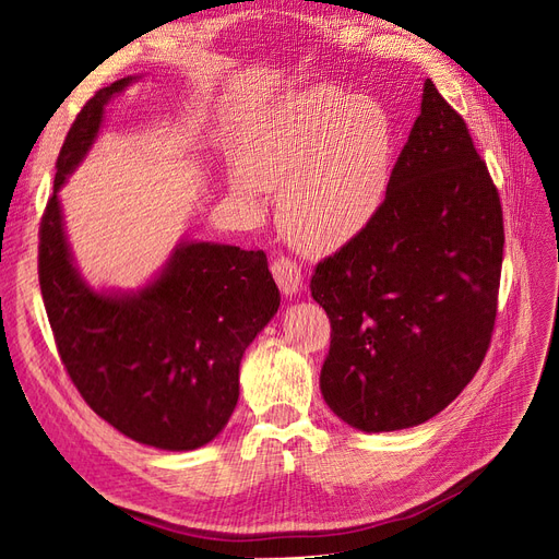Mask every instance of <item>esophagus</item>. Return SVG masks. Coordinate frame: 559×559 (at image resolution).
Instances as JSON below:
<instances>
[{
  "label": "esophagus",
  "instance_id": "34e87169",
  "mask_svg": "<svg viewBox=\"0 0 559 559\" xmlns=\"http://www.w3.org/2000/svg\"><path fill=\"white\" fill-rule=\"evenodd\" d=\"M270 267H273V277L280 284V289H282L284 296H294V294L300 292L302 273H300V265L296 261L280 257V259L273 261V265H270Z\"/></svg>",
  "mask_w": 559,
  "mask_h": 559
}]
</instances>
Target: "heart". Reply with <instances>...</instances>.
I'll list each match as a JSON object with an SVG mask.
<instances>
[{
  "label": "heart",
  "instance_id": "obj_1",
  "mask_svg": "<svg viewBox=\"0 0 559 559\" xmlns=\"http://www.w3.org/2000/svg\"><path fill=\"white\" fill-rule=\"evenodd\" d=\"M394 165V126L370 97L331 86L280 97L251 126L230 193L257 210L280 191V224L294 247L331 253L378 216Z\"/></svg>",
  "mask_w": 559,
  "mask_h": 559
}]
</instances>
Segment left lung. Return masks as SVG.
Listing matches in <instances>:
<instances>
[{"mask_svg":"<svg viewBox=\"0 0 559 559\" xmlns=\"http://www.w3.org/2000/svg\"><path fill=\"white\" fill-rule=\"evenodd\" d=\"M501 261L497 186L464 118L427 79L373 224L310 280L331 319L319 376L329 408L368 433L448 408L492 341Z\"/></svg>","mask_w":559,"mask_h":559,"instance_id":"left-lung-1","label":"left lung"}]
</instances>
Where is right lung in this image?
Here are the masks:
<instances>
[{"label":"right lung","instance_id":"add662e5","mask_svg":"<svg viewBox=\"0 0 559 559\" xmlns=\"http://www.w3.org/2000/svg\"><path fill=\"white\" fill-rule=\"evenodd\" d=\"M138 79L97 91L58 156L39 228V286L67 376L91 408L132 441L195 450L238 405L240 361L280 308L265 253L179 242L138 292H95L67 242L58 191L88 154L109 99Z\"/></svg>","mask_w":559,"mask_h":559}]
</instances>
